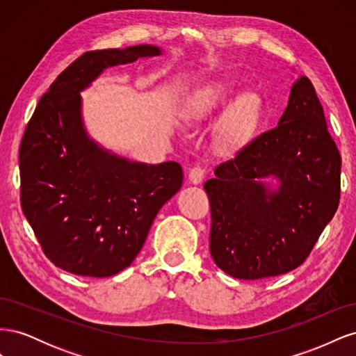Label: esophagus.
I'll return each instance as SVG.
<instances>
[{"mask_svg": "<svg viewBox=\"0 0 356 356\" xmlns=\"http://www.w3.org/2000/svg\"><path fill=\"white\" fill-rule=\"evenodd\" d=\"M204 178V169L202 166H195L190 169V174H188V181L191 182V184H200V182L203 181Z\"/></svg>", "mask_w": 356, "mask_h": 356, "instance_id": "obj_1", "label": "esophagus"}]
</instances>
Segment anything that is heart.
Returning <instances> with one entry per match:
<instances>
[{
	"mask_svg": "<svg viewBox=\"0 0 356 356\" xmlns=\"http://www.w3.org/2000/svg\"><path fill=\"white\" fill-rule=\"evenodd\" d=\"M233 86L227 80H212L202 84L187 101L186 118L196 123L217 111L229 101ZM260 98L255 93L245 92L236 98L224 114L220 126V141L224 147H234L250 136L260 117Z\"/></svg>",
	"mask_w": 356,
	"mask_h": 356,
	"instance_id": "b5f03b06",
	"label": "heart"
}]
</instances>
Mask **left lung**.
<instances>
[{
    "instance_id": "1",
    "label": "left lung",
    "mask_w": 356,
    "mask_h": 356,
    "mask_svg": "<svg viewBox=\"0 0 356 356\" xmlns=\"http://www.w3.org/2000/svg\"><path fill=\"white\" fill-rule=\"evenodd\" d=\"M340 168L324 110L301 75L277 126L215 168V178L204 182L215 264L238 279L294 270L337 211Z\"/></svg>"
}]
</instances>
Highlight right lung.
Wrapping results in <instances>:
<instances>
[{"label":"right lung","mask_w":356,"mask_h":356,"mask_svg":"<svg viewBox=\"0 0 356 356\" xmlns=\"http://www.w3.org/2000/svg\"><path fill=\"white\" fill-rule=\"evenodd\" d=\"M161 55L139 44L84 53L42 95L19 148L20 203L46 257L79 276L131 266L163 204L182 186L177 161H132L89 136L81 95L111 67Z\"/></svg>","instance_id":"1"}]
</instances>
